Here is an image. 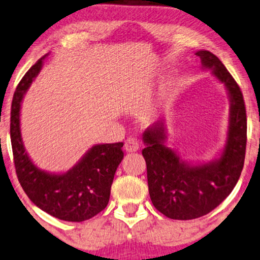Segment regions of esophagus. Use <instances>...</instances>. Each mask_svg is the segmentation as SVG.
Segmentation results:
<instances>
[{"mask_svg": "<svg viewBox=\"0 0 260 260\" xmlns=\"http://www.w3.org/2000/svg\"><path fill=\"white\" fill-rule=\"evenodd\" d=\"M124 150L127 152H137L139 150V141L136 138H129L124 143Z\"/></svg>", "mask_w": 260, "mask_h": 260, "instance_id": "1", "label": "esophagus"}]
</instances>
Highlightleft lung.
Returning <instances> with one entry per match:
<instances>
[{"label": "left lung", "instance_id": "8db88e82", "mask_svg": "<svg viewBox=\"0 0 260 260\" xmlns=\"http://www.w3.org/2000/svg\"><path fill=\"white\" fill-rule=\"evenodd\" d=\"M202 69L212 71L230 98L227 140L220 155L208 162L183 160L166 145L165 123L158 121L143 133L148 192L161 214L174 220H192L214 208L232 192L244 168L247 140L243 92L221 60L209 51H197Z\"/></svg>", "mask_w": 260, "mask_h": 260}]
</instances>
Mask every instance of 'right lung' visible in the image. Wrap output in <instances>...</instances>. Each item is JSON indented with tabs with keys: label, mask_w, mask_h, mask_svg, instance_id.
Returning a JSON list of instances; mask_svg holds the SVG:
<instances>
[{
	"label": "right lung",
	"mask_w": 260,
	"mask_h": 260,
	"mask_svg": "<svg viewBox=\"0 0 260 260\" xmlns=\"http://www.w3.org/2000/svg\"><path fill=\"white\" fill-rule=\"evenodd\" d=\"M46 55L26 72L14 92L10 140L15 170L23 191L38 208L59 220L82 222L108 205L114 175L123 158V143L94 145L63 174H52L34 164L22 141L20 110L23 96L39 75Z\"/></svg>",
	"instance_id": "1"
}]
</instances>
